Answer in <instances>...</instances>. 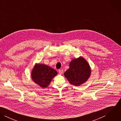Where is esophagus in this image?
<instances>
[{
    "mask_svg": "<svg viewBox=\"0 0 121 121\" xmlns=\"http://www.w3.org/2000/svg\"><path fill=\"white\" fill-rule=\"evenodd\" d=\"M59 72L60 74H62L63 73V69H59Z\"/></svg>",
    "mask_w": 121,
    "mask_h": 121,
    "instance_id": "1",
    "label": "esophagus"
}]
</instances>
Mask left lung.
Here are the masks:
<instances>
[{
  "label": "left lung",
  "instance_id": "obj_1",
  "mask_svg": "<svg viewBox=\"0 0 121 121\" xmlns=\"http://www.w3.org/2000/svg\"><path fill=\"white\" fill-rule=\"evenodd\" d=\"M90 73L89 65L85 59L80 57L70 62L69 69L64 73V76L71 84L79 86L86 82Z\"/></svg>",
  "mask_w": 121,
  "mask_h": 121
}]
</instances>
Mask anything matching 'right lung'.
Segmentation results:
<instances>
[{"label":"right lung","mask_w":121,"mask_h":121,"mask_svg":"<svg viewBox=\"0 0 121 121\" xmlns=\"http://www.w3.org/2000/svg\"><path fill=\"white\" fill-rule=\"evenodd\" d=\"M57 74L56 70L45 64H37L32 70L33 81L42 88L48 86L52 78Z\"/></svg>","instance_id":"obj_1"}]
</instances>
